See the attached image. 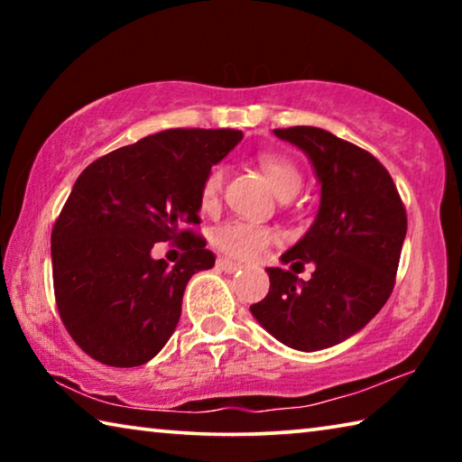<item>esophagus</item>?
I'll return each mask as SVG.
<instances>
[{"label":"esophagus","instance_id":"esophagus-1","mask_svg":"<svg viewBox=\"0 0 462 462\" xmlns=\"http://www.w3.org/2000/svg\"><path fill=\"white\" fill-rule=\"evenodd\" d=\"M216 264H217V267H220L224 273H236V271L242 269L240 263H234V261H230V259H217Z\"/></svg>","mask_w":462,"mask_h":462}]
</instances>
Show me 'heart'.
I'll list each match as a JSON object with an SVG mask.
<instances>
[{
  "instance_id": "obj_1",
  "label": "heart",
  "mask_w": 462,
  "mask_h": 462,
  "mask_svg": "<svg viewBox=\"0 0 462 462\" xmlns=\"http://www.w3.org/2000/svg\"><path fill=\"white\" fill-rule=\"evenodd\" d=\"M259 165L264 177L275 191L277 198H289L295 195L301 187V175L291 161L281 154H261ZM226 169L224 165H216L208 171L206 179L201 183L199 203L203 209H214L220 199L222 185H224ZM277 240V232L269 226L245 222V220H228L217 226L212 234V242L217 250L232 259L240 261H254L267 250L273 242Z\"/></svg>"
}]
</instances>
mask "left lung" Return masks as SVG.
<instances>
[{
	"label": "left lung",
	"instance_id": "8db88e82",
	"mask_svg": "<svg viewBox=\"0 0 462 462\" xmlns=\"http://www.w3.org/2000/svg\"><path fill=\"white\" fill-rule=\"evenodd\" d=\"M273 134L306 152L319 183L316 220L281 263L316 269L303 281L269 267V293L250 314L285 346L314 353L363 330L385 306L408 217L387 169L363 148L314 126Z\"/></svg>",
	"mask_w": 462,
	"mask_h": 462
}]
</instances>
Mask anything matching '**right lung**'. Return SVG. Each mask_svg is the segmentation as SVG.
Wrapping results in <instances>:
<instances>
[{"label": "right lung", "instance_id": "add662e5", "mask_svg": "<svg viewBox=\"0 0 462 462\" xmlns=\"http://www.w3.org/2000/svg\"><path fill=\"white\" fill-rule=\"evenodd\" d=\"M240 140V130H165L77 179L52 228V283L62 324L91 358L144 365L175 332L187 281L216 263L179 226L199 224L203 179ZM177 237L186 253L175 268L152 259L156 241Z\"/></svg>", "mask_w": 462, "mask_h": 462}]
</instances>
